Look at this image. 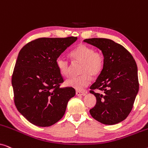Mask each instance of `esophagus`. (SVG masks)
<instances>
[{
	"mask_svg": "<svg viewBox=\"0 0 148 148\" xmlns=\"http://www.w3.org/2000/svg\"><path fill=\"white\" fill-rule=\"evenodd\" d=\"M76 95L77 96H85L86 93L84 92H82V91H76Z\"/></svg>",
	"mask_w": 148,
	"mask_h": 148,
	"instance_id": "34e87169",
	"label": "esophagus"
}]
</instances>
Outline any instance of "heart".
I'll return each instance as SVG.
<instances>
[{"label":"heart","instance_id":"b5f03b06","mask_svg":"<svg viewBox=\"0 0 148 148\" xmlns=\"http://www.w3.org/2000/svg\"><path fill=\"white\" fill-rule=\"evenodd\" d=\"M70 56L73 62H82L79 73L81 75L66 80V86L81 91L91 82V76L97 77L102 71L104 66V56L100 51L86 44H80L72 50ZM56 66L62 76L70 75V64L65 58L59 56L56 60Z\"/></svg>","mask_w":148,"mask_h":148}]
</instances>
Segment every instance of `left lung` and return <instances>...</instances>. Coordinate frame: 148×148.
I'll list each match as a JSON object with an SVG mask.
<instances>
[{"instance_id": "1", "label": "left lung", "mask_w": 148, "mask_h": 148, "mask_svg": "<svg viewBox=\"0 0 148 148\" xmlns=\"http://www.w3.org/2000/svg\"><path fill=\"white\" fill-rule=\"evenodd\" d=\"M84 42L102 50L105 60L102 71L90 88L96 97L90 114L103 124L120 123L131 112L139 91L136 62L126 48L112 40L90 38Z\"/></svg>"}]
</instances>
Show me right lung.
Returning <instances> with one entry per match:
<instances>
[{
    "label": "right lung",
    "instance_id": "obj_1",
    "mask_svg": "<svg viewBox=\"0 0 148 148\" xmlns=\"http://www.w3.org/2000/svg\"><path fill=\"white\" fill-rule=\"evenodd\" d=\"M77 37L40 38L20 50L12 75L14 102L18 111L32 124L49 127L65 112L74 88H60L64 79L56 60Z\"/></svg>",
    "mask_w": 148,
    "mask_h": 148
}]
</instances>
